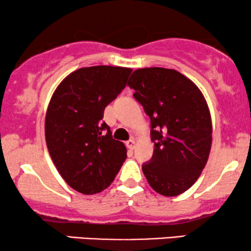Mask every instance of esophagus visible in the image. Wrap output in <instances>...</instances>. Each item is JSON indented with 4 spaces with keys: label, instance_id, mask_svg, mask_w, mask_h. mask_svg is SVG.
Here are the masks:
<instances>
[{
    "label": "esophagus",
    "instance_id": "1",
    "mask_svg": "<svg viewBox=\"0 0 251 251\" xmlns=\"http://www.w3.org/2000/svg\"><path fill=\"white\" fill-rule=\"evenodd\" d=\"M126 147H128L129 150H133V149H135V146H136L135 139H129L128 142L126 143Z\"/></svg>",
    "mask_w": 251,
    "mask_h": 251
}]
</instances>
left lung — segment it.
I'll return each instance as SVG.
<instances>
[{
	"label": "left lung",
	"instance_id": "obj_1",
	"mask_svg": "<svg viewBox=\"0 0 251 251\" xmlns=\"http://www.w3.org/2000/svg\"><path fill=\"white\" fill-rule=\"evenodd\" d=\"M151 120L152 159L142 169L166 197L187 191L200 176L211 147V118L203 95L186 76L162 67L140 68L128 82Z\"/></svg>",
	"mask_w": 251,
	"mask_h": 251
}]
</instances>
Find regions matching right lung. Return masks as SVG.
Segmentation results:
<instances>
[{"instance_id":"add662e5","label":"right lung","mask_w":251,"mask_h":251,"mask_svg":"<svg viewBox=\"0 0 251 251\" xmlns=\"http://www.w3.org/2000/svg\"><path fill=\"white\" fill-rule=\"evenodd\" d=\"M131 72L113 66L80 68L61 81L48 106L50 156L64 180L82 194L107 188L126 159L125 144L113 139L102 118Z\"/></svg>"}]
</instances>
